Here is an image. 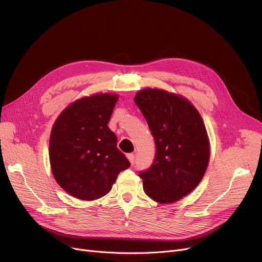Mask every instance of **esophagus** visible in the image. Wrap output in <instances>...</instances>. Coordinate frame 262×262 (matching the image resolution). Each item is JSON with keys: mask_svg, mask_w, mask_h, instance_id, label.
<instances>
[{"mask_svg": "<svg viewBox=\"0 0 262 262\" xmlns=\"http://www.w3.org/2000/svg\"><path fill=\"white\" fill-rule=\"evenodd\" d=\"M127 158H128V160L130 161V163H132V164H134V161H135V155H134L133 153H129V154H127Z\"/></svg>", "mask_w": 262, "mask_h": 262, "instance_id": "obj_1", "label": "esophagus"}]
</instances>
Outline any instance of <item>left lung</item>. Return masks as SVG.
Returning a JSON list of instances; mask_svg holds the SVG:
<instances>
[{"mask_svg": "<svg viewBox=\"0 0 262 262\" xmlns=\"http://www.w3.org/2000/svg\"><path fill=\"white\" fill-rule=\"evenodd\" d=\"M154 137L156 154L140 171L143 190L168 204L189 194L200 184L209 161V141L201 115L188 100L159 89H144L134 99Z\"/></svg>", "mask_w": 262, "mask_h": 262, "instance_id": "left-lung-1", "label": "left lung"}]
</instances>
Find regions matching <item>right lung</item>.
Here are the masks:
<instances>
[{"instance_id":"add662e5","label":"right lung","mask_w":262,"mask_h":262,"mask_svg":"<svg viewBox=\"0 0 262 262\" xmlns=\"http://www.w3.org/2000/svg\"><path fill=\"white\" fill-rule=\"evenodd\" d=\"M116 94H94L67 107L50 138V162L55 180L72 196L93 201L112 190L117 176L130 162L117 147L107 124Z\"/></svg>"}]
</instances>
